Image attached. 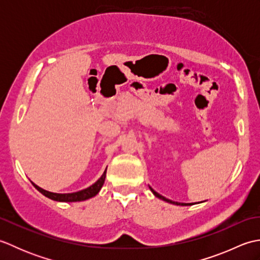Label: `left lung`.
<instances>
[{"mask_svg": "<svg viewBox=\"0 0 260 260\" xmlns=\"http://www.w3.org/2000/svg\"><path fill=\"white\" fill-rule=\"evenodd\" d=\"M150 190L152 191L153 194L155 196L156 198L161 199V200H163V201H165V202H168V203H171V204H175V206H192V204H196V203H182V202H176V201H172V200H170V199H167V198H165V197H163V196H161V194H158V193H157L156 191H154L151 186H150ZM198 203H199V202H198Z\"/></svg>", "mask_w": 260, "mask_h": 260, "instance_id": "obj_1", "label": "left lung"}]
</instances>
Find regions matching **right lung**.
I'll use <instances>...</instances> for the list:
<instances>
[{"label":"right lung","instance_id":"obj_1","mask_svg":"<svg viewBox=\"0 0 260 260\" xmlns=\"http://www.w3.org/2000/svg\"><path fill=\"white\" fill-rule=\"evenodd\" d=\"M106 171H107V168L104 171L103 175L95 182V183L91 184L90 186L86 187V189H84V190L73 192V193H54V192H50V191L42 189V187L38 186L37 184L33 183V182H32V184L35 185V187L39 192H41L43 196L49 198V199H51V200H53V201H58V202L85 201V200H88V199L97 196L98 192L101 191V189L105 183V179H106Z\"/></svg>","mask_w":260,"mask_h":260}]
</instances>
